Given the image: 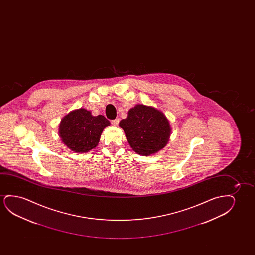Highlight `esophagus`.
<instances>
[{
	"instance_id": "obj_1",
	"label": "esophagus",
	"mask_w": 255,
	"mask_h": 255,
	"mask_svg": "<svg viewBox=\"0 0 255 255\" xmlns=\"http://www.w3.org/2000/svg\"><path fill=\"white\" fill-rule=\"evenodd\" d=\"M119 120L118 119H114V120H112V126H117L119 125Z\"/></svg>"
}]
</instances>
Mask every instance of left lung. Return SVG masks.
Returning <instances> with one entry per match:
<instances>
[{
  "instance_id": "1",
  "label": "left lung",
  "mask_w": 255,
  "mask_h": 255,
  "mask_svg": "<svg viewBox=\"0 0 255 255\" xmlns=\"http://www.w3.org/2000/svg\"><path fill=\"white\" fill-rule=\"evenodd\" d=\"M129 146L136 153L149 156L167 144L171 127L166 116L152 106L138 105L130 109L119 123Z\"/></svg>"
}]
</instances>
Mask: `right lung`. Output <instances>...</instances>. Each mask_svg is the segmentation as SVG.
Returning a JSON list of instances; mask_svg holds the SVG:
<instances>
[{
	"label": "right lung",
	"instance_id": "1",
	"mask_svg": "<svg viewBox=\"0 0 255 255\" xmlns=\"http://www.w3.org/2000/svg\"><path fill=\"white\" fill-rule=\"evenodd\" d=\"M110 125L104 116H93L86 109H77L63 117L58 134L70 150L84 153L98 146L103 130Z\"/></svg>",
	"mask_w": 255,
	"mask_h": 255
}]
</instances>
